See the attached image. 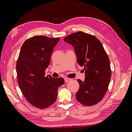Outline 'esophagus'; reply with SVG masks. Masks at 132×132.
Returning a JSON list of instances; mask_svg holds the SVG:
<instances>
[{
    "mask_svg": "<svg viewBox=\"0 0 132 132\" xmlns=\"http://www.w3.org/2000/svg\"><path fill=\"white\" fill-rule=\"evenodd\" d=\"M71 80V79H70V78H65V82H68L70 81Z\"/></svg>",
    "mask_w": 132,
    "mask_h": 132,
    "instance_id": "1",
    "label": "esophagus"
}]
</instances>
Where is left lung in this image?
Wrapping results in <instances>:
<instances>
[{
	"mask_svg": "<svg viewBox=\"0 0 132 132\" xmlns=\"http://www.w3.org/2000/svg\"><path fill=\"white\" fill-rule=\"evenodd\" d=\"M64 40L74 47L77 62L85 70L84 80H77L79 89L76 98L85 106L97 104L105 95L111 77L106 51L96 37L81 31L68 35Z\"/></svg>",
	"mask_w": 132,
	"mask_h": 132,
	"instance_id": "1",
	"label": "left lung"
}]
</instances>
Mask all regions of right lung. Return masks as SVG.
Wrapping results in <instances>:
<instances>
[{
  "label": "right lung",
  "mask_w": 132,
  "mask_h": 132,
  "mask_svg": "<svg viewBox=\"0 0 132 132\" xmlns=\"http://www.w3.org/2000/svg\"><path fill=\"white\" fill-rule=\"evenodd\" d=\"M60 38L36 36L23 42L16 63L18 84L31 105L46 109L55 102L58 88L64 84L62 78L45 77L51 54Z\"/></svg>",
  "instance_id": "1"
}]
</instances>
